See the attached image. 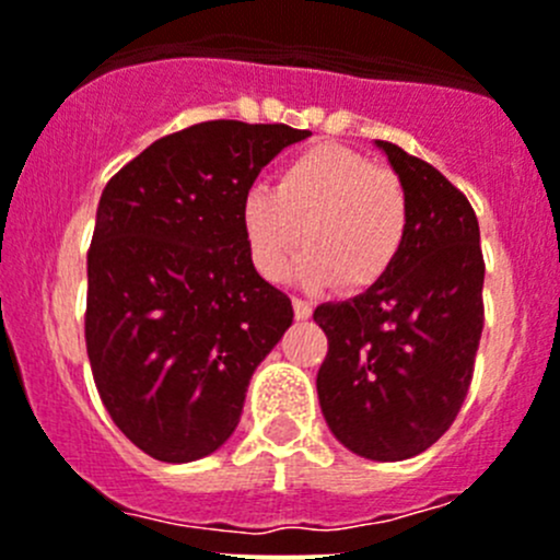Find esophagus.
Listing matches in <instances>:
<instances>
[{"label": "esophagus", "instance_id": "34e87169", "mask_svg": "<svg viewBox=\"0 0 560 560\" xmlns=\"http://www.w3.org/2000/svg\"><path fill=\"white\" fill-rule=\"evenodd\" d=\"M292 308H295L298 319H308L312 317V303L303 301V298H292Z\"/></svg>", "mask_w": 560, "mask_h": 560}]
</instances>
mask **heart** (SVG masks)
Masks as SVG:
<instances>
[{
	"label": "heart",
	"mask_w": 560,
	"mask_h": 560,
	"mask_svg": "<svg viewBox=\"0 0 560 560\" xmlns=\"http://www.w3.org/2000/svg\"><path fill=\"white\" fill-rule=\"evenodd\" d=\"M243 232L265 279L295 273L303 284L336 281L345 292L374 287L399 259L410 232V194L396 172L341 144H314L287 161L273 188L243 199Z\"/></svg>",
	"instance_id": "obj_1"
}]
</instances>
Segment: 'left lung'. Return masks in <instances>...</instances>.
I'll use <instances>...</instances> for the list:
<instances>
[{"mask_svg": "<svg viewBox=\"0 0 560 560\" xmlns=\"http://www.w3.org/2000/svg\"><path fill=\"white\" fill-rule=\"evenodd\" d=\"M374 144L410 194V232L385 279L314 308L328 336L317 394L341 446L399 463L427 452L468 396L485 328V257L468 197L427 161Z\"/></svg>", "mask_w": 560, "mask_h": 560, "instance_id": "1", "label": "left lung"}]
</instances>
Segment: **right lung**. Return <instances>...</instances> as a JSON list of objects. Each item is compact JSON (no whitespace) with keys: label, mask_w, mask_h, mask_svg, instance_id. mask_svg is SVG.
Segmentation results:
<instances>
[{"label":"right lung","mask_w":560,"mask_h":560,"mask_svg":"<svg viewBox=\"0 0 560 560\" xmlns=\"http://www.w3.org/2000/svg\"><path fill=\"white\" fill-rule=\"evenodd\" d=\"M312 136L210 119L164 136L106 183L86 252V355L108 416L161 463L226 443L248 380L292 325L257 273L243 199L265 164Z\"/></svg>","instance_id":"1"}]
</instances>
